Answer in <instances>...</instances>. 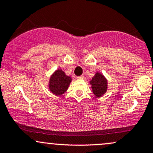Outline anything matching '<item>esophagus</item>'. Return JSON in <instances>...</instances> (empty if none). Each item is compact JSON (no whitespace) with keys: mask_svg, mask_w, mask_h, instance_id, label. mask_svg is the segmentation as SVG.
<instances>
[{"mask_svg":"<svg viewBox=\"0 0 153 153\" xmlns=\"http://www.w3.org/2000/svg\"><path fill=\"white\" fill-rule=\"evenodd\" d=\"M77 79H78V80H82V79H83V76H82V75H80V76H78V77H77Z\"/></svg>","mask_w":153,"mask_h":153,"instance_id":"esophagus-1","label":"esophagus"}]
</instances>
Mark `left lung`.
<instances>
[{
	"mask_svg": "<svg viewBox=\"0 0 153 153\" xmlns=\"http://www.w3.org/2000/svg\"><path fill=\"white\" fill-rule=\"evenodd\" d=\"M93 93L97 97H100L106 92L107 80L106 78L101 73H97L90 81Z\"/></svg>",
	"mask_w": 153,
	"mask_h": 153,
	"instance_id": "8db88e82",
	"label": "left lung"
}]
</instances>
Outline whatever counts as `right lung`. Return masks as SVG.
<instances>
[{
    "label": "right lung",
    "instance_id": "right-lung-1",
    "mask_svg": "<svg viewBox=\"0 0 153 153\" xmlns=\"http://www.w3.org/2000/svg\"><path fill=\"white\" fill-rule=\"evenodd\" d=\"M71 82V77L67 76L62 70H58L50 78V90L54 94L59 96L65 92Z\"/></svg>",
    "mask_w": 153,
    "mask_h": 153
}]
</instances>
